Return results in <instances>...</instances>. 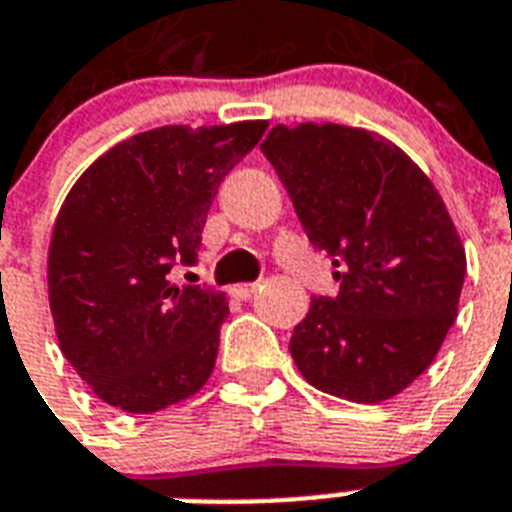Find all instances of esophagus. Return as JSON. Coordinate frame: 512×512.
I'll return each mask as SVG.
<instances>
[{"label":"esophagus","instance_id":"1","mask_svg":"<svg viewBox=\"0 0 512 512\" xmlns=\"http://www.w3.org/2000/svg\"><path fill=\"white\" fill-rule=\"evenodd\" d=\"M255 289H257V284H236V286H231V297L249 299L252 294H255Z\"/></svg>","mask_w":512,"mask_h":512}]
</instances>
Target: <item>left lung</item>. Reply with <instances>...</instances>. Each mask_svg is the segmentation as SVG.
<instances>
[{
	"mask_svg": "<svg viewBox=\"0 0 512 512\" xmlns=\"http://www.w3.org/2000/svg\"><path fill=\"white\" fill-rule=\"evenodd\" d=\"M310 244L336 265L289 352L326 394L376 405L421 376L458 315L465 249L429 176L384 136L276 126L260 144Z\"/></svg>",
	"mask_w": 512,
	"mask_h": 512,
	"instance_id": "8db88e82",
	"label": "left lung"
}]
</instances>
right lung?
Wrapping results in <instances>:
<instances>
[{
  "instance_id": "right-lung-1",
  "label": "right lung",
  "mask_w": 512,
  "mask_h": 512,
  "mask_svg": "<svg viewBox=\"0 0 512 512\" xmlns=\"http://www.w3.org/2000/svg\"><path fill=\"white\" fill-rule=\"evenodd\" d=\"M265 120L162 126L86 168L54 220L49 307L62 355L91 392L134 415L197 394L218 357L226 294L170 281L194 265L220 181Z\"/></svg>"
}]
</instances>
